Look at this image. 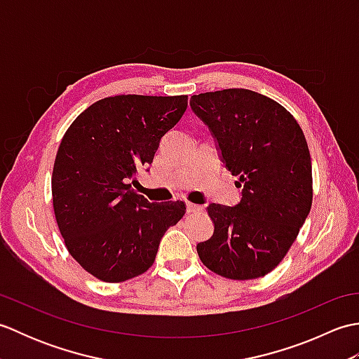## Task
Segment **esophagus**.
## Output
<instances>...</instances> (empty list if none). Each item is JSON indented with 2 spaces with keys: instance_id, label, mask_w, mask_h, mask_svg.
Returning a JSON list of instances; mask_svg holds the SVG:
<instances>
[{
  "instance_id": "1",
  "label": "esophagus",
  "mask_w": 359,
  "mask_h": 359,
  "mask_svg": "<svg viewBox=\"0 0 359 359\" xmlns=\"http://www.w3.org/2000/svg\"><path fill=\"white\" fill-rule=\"evenodd\" d=\"M202 210H203V207H201V205L187 202V212H189V215H191V212H199Z\"/></svg>"
}]
</instances>
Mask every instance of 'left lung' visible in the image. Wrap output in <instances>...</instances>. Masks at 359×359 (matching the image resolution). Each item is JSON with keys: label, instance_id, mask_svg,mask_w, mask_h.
<instances>
[{"label": "left lung", "instance_id": "8db88e82", "mask_svg": "<svg viewBox=\"0 0 359 359\" xmlns=\"http://www.w3.org/2000/svg\"><path fill=\"white\" fill-rule=\"evenodd\" d=\"M219 158L242 188L234 207L210 203L212 236L197 243L201 261L220 276H265L293 245L311 208V160L301 126L284 106L248 89L193 95Z\"/></svg>", "mask_w": 359, "mask_h": 359}]
</instances>
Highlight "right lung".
Here are the masks:
<instances>
[{"mask_svg": "<svg viewBox=\"0 0 359 359\" xmlns=\"http://www.w3.org/2000/svg\"><path fill=\"white\" fill-rule=\"evenodd\" d=\"M187 95H116L98 100L67 129L52 172L55 219L71 256L93 276L123 282L147 271L185 203L135 194L137 170L179 123Z\"/></svg>", "mask_w": 359, "mask_h": 359, "instance_id": "add662e5", "label": "right lung"}]
</instances>
